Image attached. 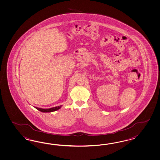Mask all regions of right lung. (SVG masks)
I'll use <instances>...</instances> for the list:
<instances>
[{"label":"right lung","mask_w":160,"mask_h":160,"mask_svg":"<svg viewBox=\"0 0 160 160\" xmlns=\"http://www.w3.org/2000/svg\"><path fill=\"white\" fill-rule=\"evenodd\" d=\"M62 106H60L55 107H53V108H38V107H35L38 110L42 112H53L55 111L58 110H59Z\"/></svg>","instance_id":"1"}]
</instances>
